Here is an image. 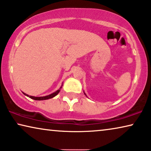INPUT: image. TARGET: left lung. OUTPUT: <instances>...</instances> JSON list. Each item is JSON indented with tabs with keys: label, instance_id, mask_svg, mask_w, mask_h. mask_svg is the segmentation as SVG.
Segmentation results:
<instances>
[{
	"label": "left lung",
	"instance_id": "obj_1",
	"mask_svg": "<svg viewBox=\"0 0 151 151\" xmlns=\"http://www.w3.org/2000/svg\"><path fill=\"white\" fill-rule=\"evenodd\" d=\"M84 94H85V93H84Z\"/></svg>",
	"mask_w": 151,
	"mask_h": 151
}]
</instances>
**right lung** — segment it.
Instances as JSON below:
<instances>
[{
	"instance_id": "obj_1",
	"label": "right lung",
	"mask_w": 151,
	"mask_h": 151,
	"mask_svg": "<svg viewBox=\"0 0 151 151\" xmlns=\"http://www.w3.org/2000/svg\"><path fill=\"white\" fill-rule=\"evenodd\" d=\"M61 87H62V86H61ZM61 87L60 88V89L61 88ZM60 89L57 90V91L55 92L54 93H52V94H50V95H48V96H40V97H35V96H29V95L25 94L24 92H23V93H24V94H25V96L29 97V98L32 99L36 100V101H42V100H46V99H49L53 98V97L56 96V95H57L58 93H59V92H60Z\"/></svg>"
}]
</instances>
